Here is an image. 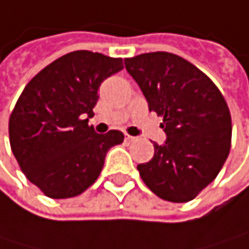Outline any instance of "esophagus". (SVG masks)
<instances>
[{
	"instance_id": "obj_1",
	"label": "esophagus",
	"mask_w": 249,
	"mask_h": 249,
	"mask_svg": "<svg viewBox=\"0 0 249 249\" xmlns=\"http://www.w3.org/2000/svg\"><path fill=\"white\" fill-rule=\"evenodd\" d=\"M136 140H137V137H133V136H130V134H125V142L131 143V142H136Z\"/></svg>"
}]
</instances>
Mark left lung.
Returning a JSON list of instances; mask_svg holds the SVG:
<instances>
[{"label": "left lung", "mask_w": 249, "mask_h": 249, "mask_svg": "<svg viewBox=\"0 0 249 249\" xmlns=\"http://www.w3.org/2000/svg\"><path fill=\"white\" fill-rule=\"evenodd\" d=\"M149 110L162 116L167 134L155 155L139 164L144 184L161 199L187 202L220 173L232 143V118L217 85L195 65L167 51L125 59Z\"/></svg>", "instance_id": "1"}]
</instances>
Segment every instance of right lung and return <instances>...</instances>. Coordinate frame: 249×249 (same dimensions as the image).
<instances>
[{"instance_id":"right-lung-1","label":"right lung","mask_w":249,"mask_h":249,"mask_svg":"<svg viewBox=\"0 0 249 249\" xmlns=\"http://www.w3.org/2000/svg\"><path fill=\"white\" fill-rule=\"evenodd\" d=\"M124 68L122 59L72 51L38 72L25 87L8 121L10 146L26 178L45 196H78L102 173L107 150L124 142L110 130L97 134L88 118L99 87Z\"/></svg>"}]
</instances>
